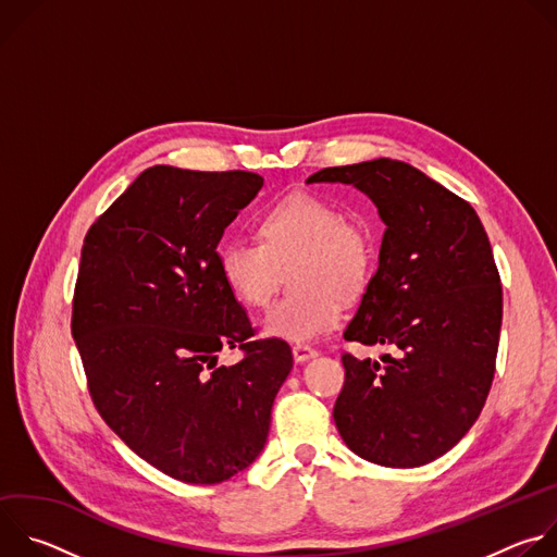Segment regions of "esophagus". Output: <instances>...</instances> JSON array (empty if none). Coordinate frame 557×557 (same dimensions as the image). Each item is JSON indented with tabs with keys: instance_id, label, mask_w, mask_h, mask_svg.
Instances as JSON below:
<instances>
[{
	"instance_id": "obj_1",
	"label": "esophagus",
	"mask_w": 557,
	"mask_h": 557,
	"mask_svg": "<svg viewBox=\"0 0 557 557\" xmlns=\"http://www.w3.org/2000/svg\"><path fill=\"white\" fill-rule=\"evenodd\" d=\"M314 355H317V350H314L312 346H308V344H295V346H293V359H295L297 363L308 361V359L314 357Z\"/></svg>"
}]
</instances>
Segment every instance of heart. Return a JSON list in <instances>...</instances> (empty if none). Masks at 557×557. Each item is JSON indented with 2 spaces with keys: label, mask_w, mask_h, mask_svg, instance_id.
Wrapping results in <instances>:
<instances>
[{
  "label": "heart",
  "mask_w": 557,
  "mask_h": 557,
  "mask_svg": "<svg viewBox=\"0 0 557 557\" xmlns=\"http://www.w3.org/2000/svg\"><path fill=\"white\" fill-rule=\"evenodd\" d=\"M262 243L231 237L218 251L222 282L237 301L262 308L284 282L288 293L267 312L264 331L304 342L329 331L339 299L363 293L374 267V243L363 224L346 218L331 200L290 194L258 220Z\"/></svg>",
  "instance_id": "obj_1"
}]
</instances>
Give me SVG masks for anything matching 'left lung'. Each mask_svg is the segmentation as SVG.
Wrapping results in <instances>:
<instances>
[{
  "instance_id": "left-lung-1",
  "label": "left lung",
  "mask_w": 557,
  "mask_h": 557,
  "mask_svg": "<svg viewBox=\"0 0 557 557\" xmlns=\"http://www.w3.org/2000/svg\"><path fill=\"white\" fill-rule=\"evenodd\" d=\"M308 183L355 185L385 222L379 269L344 339L396 355H342L337 430L370 462H432L481 417L496 372L503 284L487 231L467 200L389 158L326 168Z\"/></svg>"
}]
</instances>
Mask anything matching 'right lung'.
Instances as JSON below:
<instances>
[{
	"instance_id": "add662e5",
	"label": "right lung",
	"mask_w": 557,
	"mask_h": 557,
	"mask_svg": "<svg viewBox=\"0 0 557 557\" xmlns=\"http://www.w3.org/2000/svg\"><path fill=\"white\" fill-rule=\"evenodd\" d=\"M264 178L145 170L90 226L72 297V337L92 404L143 460L215 485L262 451L293 368L284 339H256L222 282L218 243ZM244 359L218 367L216 352Z\"/></svg>"
}]
</instances>
